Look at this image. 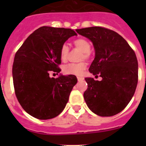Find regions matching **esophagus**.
Instances as JSON below:
<instances>
[{
  "label": "esophagus",
  "mask_w": 146,
  "mask_h": 146,
  "mask_svg": "<svg viewBox=\"0 0 146 146\" xmlns=\"http://www.w3.org/2000/svg\"><path fill=\"white\" fill-rule=\"evenodd\" d=\"M83 80V78H82V77H77V80L78 81H81V80Z\"/></svg>",
  "instance_id": "esophagus-1"
}]
</instances>
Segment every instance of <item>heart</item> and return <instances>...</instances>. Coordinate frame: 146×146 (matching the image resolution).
Masks as SVG:
<instances>
[{"instance_id": "obj_1", "label": "heart", "mask_w": 146, "mask_h": 146, "mask_svg": "<svg viewBox=\"0 0 146 146\" xmlns=\"http://www.w3.org/2000/svg\"><path fill=\"white\" fill-rule=\"evenodd\" d=\"M74 47L78 50L82 51V54L80 55V60H88L91 58V44L87 39L84 38H76L73 41ZM69 55V47L66 44H64L61 45L60 48L59 55L62 61H66ZM86 69V64L85 62L82 61L77 64H69L64 66V72L66 74H71V75L80 76L83 73V71Z\"/></svg>"}]
</instances>
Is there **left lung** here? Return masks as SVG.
Listing matches in <instances>:
<instances>
[{
  "mask_svg": "<svg viewBox=\"0 0 146 146\" xmlns=\"http://www.w3.org/2000/svg\"><path fill=\"white\" fill-rule=\"evenodd\" d=\"M76 31L87 37L95 48V58L89 68L101 81L86 78L84 99L93 113L113 116L127 106L138 81V63L135 52L121 35L104 27H90Z\"/></svg>",
  "mask_w": 146,
  "mask_h": 146,
  "instance_id": "1",
  "label": "left lung"
}]
</instances>
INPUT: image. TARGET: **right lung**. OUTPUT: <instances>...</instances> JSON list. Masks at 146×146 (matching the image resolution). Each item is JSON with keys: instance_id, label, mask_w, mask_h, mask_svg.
<instances>
[{"instance_id": "1", "label": "right lung", "mask_w": 146, "mask_h": 146, "mask_svg": "<svg viewBox=\"0 0 146 146\" xmlns=\"http://www.w3.org/2000/svg\"><path fill=\"white\" fill-rule=\"evenodd\" d=\"M75 35L69 28L41 27L17 51L12 67L15 95L23 110L31 116L51 119L65 108L77 77L70 74L54 78L50 74L60 72V47Z\"/></svg>"}]
</instances>
